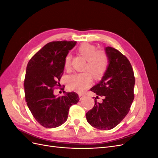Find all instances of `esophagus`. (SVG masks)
I'll return each mask as SVG.
<instances>
[{"mask_svg":"<svg viewBox=\"0 0 158 158\" xmlns=\"http://www.w3.org/2000/svg\"><path fill=\"white\" fill-rule=\"evenodd\" d=\"M85 96L84 95H83V94H79V98H80V99H82Z\"/></svg>","mask_w":158,"mask_h":158,"instance_id":"esophagus-1","label":"esophagus"}]
</instances>
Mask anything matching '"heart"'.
<instances>
[{
  "label": "heart",
  "instance_id": "obj_1",
  "mask_svg": "<svg viewBox=\"0 0 158 158\" xmlns=\"http://www.w3.org/2000/svg\"><path fill=\"white\" fill-rule=\"evenodd\" d=\"M78 51L87 60L85 69L89 70L96 78L101 77L108 66V59L106 55L102 51L96 52V47L87 43L81 45ZM70 54H67L64 61L66 69L70 68ZM92 82V76L88 72L73 74L68 76L66 79L68 88L78 92H82L87 89Z\"/></svg>",
  "mask_w": 158,
  "mask_h": 158
}]
</instances>
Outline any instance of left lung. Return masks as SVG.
Segmentation results:
<instances>
[{
    "label": "left lung",
    "instance_id": "1",
    "mask_svg": "<svg viewBox=\"0 0 158 158\" xmlns=\"http://www.w3.org/2000/svg\"><path fill=\"white\" fill-rule=\"evenodd\" d=\"M108 66L102 80L91 91L103 98L95 100L92 109L86 113L87 121L100 130L115 127L126 117L134 100L135 78L130 62L121 52L111 47L105 48Z\"/></svg>",
    "mask_w": 158,
    "mask_h": 158
}]
</instances>
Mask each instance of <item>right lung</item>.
Returning <instances> with one entry per match:
<instances>
[{
  "mask_svg": "<svg viewBox=\"0 0 158 158\" xmlns=\"http://www.w3.org/2000/svg\"><path fill=\"white\" fill-rule=\"evenodd\" d=\"M76 41H52L33 55L27 65L24 92L27 106L33 116L45 128H56L67 120L69 108L79 101L72 92L56 97L53 89L59 85L66 55Z\"/></svg>",
  "mask_w": 158,
  "mask_h": 158,
  "instance_id": "obj_1",
  "label": "right lung"
}]
</instances>
